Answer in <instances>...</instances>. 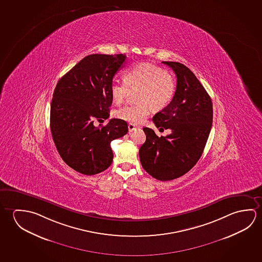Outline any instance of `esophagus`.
I'll list each match as a JSON object with an SVG mask.
<instances>
[{
  "mask_svg": "<svg viewBox=\"0 0 262 262\" xmlns=\"http://www.w3.org/2000/svg\"><path fill=\"white\" fill-rule=\"evenodd\" d=\"M136 128H137V127H136L135 125L133 124V123H129V124H128V129H129V133H132L134 129H136Z\"/></svg>",
  "mask_w": 262,
  "mask_h": 262,
  "instance_id": "34e87169",
  "label": "esophagus"
}]
</instances>
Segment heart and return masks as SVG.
<instances>
[{
    "label": "heart",
    "mask_w": 262,
    "mask_h": 262,
    "mask_svg": "<svg viewBox=\"0 0 262 262\" xmlns=\"http://www.w3.org/2000/svg\"><path fill=\"white\" fill-rule=\"evenodd\" d=\"M125 82L114 80L111 85L113 102L122 103L130 91H136L137 104L120 107L117 118L133 124H139L149 116L150 107L161 111L172 101L176 93L174 77L167 70L156 64L141 63L124 72Z\"/></svg>",
    "instance_id": "1"
}]
</instances>
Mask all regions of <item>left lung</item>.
Returning a JSON list of instances; mask_svg holds the SVG:
<instances>
[{"instance_id": "obj_1", "label": "left lung", "mask_w": 262, "mask_h": 262, "mask_svg": "<svg viewBox=\"0 0 262 262\" xmlns=\"http://www.w3.org/2000/svg\"><path fill=\"white\" fill-rule=\"evenodd\" d=\"M174 71L176 90L172 101L152 118L155 126L170 129L158 137L143 128L146 141L140 148V161L150 176L160 181L176 179L189 172L205 149L213 121L212 100L194 74L178 62H163Z\"/></svg>"}]
</instances>
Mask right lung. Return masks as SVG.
Segmentation results:
<instances>
[{
  "instance_id": "right-lung-1",
  "label": "right lung",
  "mask_w": 262,
  "mask_h": 262,
  "mask_svg": "<svg viewBox=\"0 0 262 262\" xmlns=\"http://www.w3.org/2000/svg\"><path fill=\"white\" fill-rule=\"evenodd\" d=\"M126 56L93 54L84 57L61 77L53 94L50 128L56 150L64 163L86 176L103 172L113 160L111 142L128 133L127 122L110 117L111 85Z\"/></svg>"
}]
</instances>
